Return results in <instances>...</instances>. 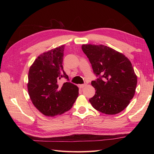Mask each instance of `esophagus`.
<instances>
[{
    "label": "esophagus",
    "instance_id": "esophagus-1",
    "mask_svg": "<svg viewBox=\"0 0 154 154\" xmlns=\"http://www.w3.org/2000/svg\"><path fill=\"white\" fill-rule=\"evenodd\" d=\"M87 83H84V84H81V85H79V87L80 88H83L84 87L87 86Z\"/></svg>",
    "mask_w": 154,
    "mask_h": 154
}]
</instances>
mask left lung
Masks as SVG:
<instances>
[{"instance_id":"left-lung-1","label":"left lung","mask_w":154,"mask_h":154,"mask_svg":"<svg viewBox=\"0 0 154 154\" xmlns=\"http://www.w3.org/2000/svg\"><path fill=\"white\" fill-rule=\"evenodd\" d=\"M82 49L98 78L92 81L95 95L92 106L105 114H118L126 109L135 94L137 76L127 57L104 45L83 44Z\"/></svg>"}]
</instances>
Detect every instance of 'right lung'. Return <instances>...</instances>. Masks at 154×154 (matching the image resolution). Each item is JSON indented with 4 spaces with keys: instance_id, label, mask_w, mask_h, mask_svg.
Returning <instances> with one entry per match:
<instances>
[{
    "instance_id": "1",
    "label": "right lung",
    "mask_w": 154,
    "mask_h": 154,
    "mask_svg": "<svg viewBox=\"0 0 154 154\" xmlns=\"http://www.w3.org/2000/svg\"><path fill=\"white\" fill-rule=\"evenodd\" d=\"M65 45L41 54L31 65L28 73L27 90L32 104L42 114L49 117L69 110L78 96V87L59 80L69 77L62 66Z\"/></svg>"
}]
</instances>
